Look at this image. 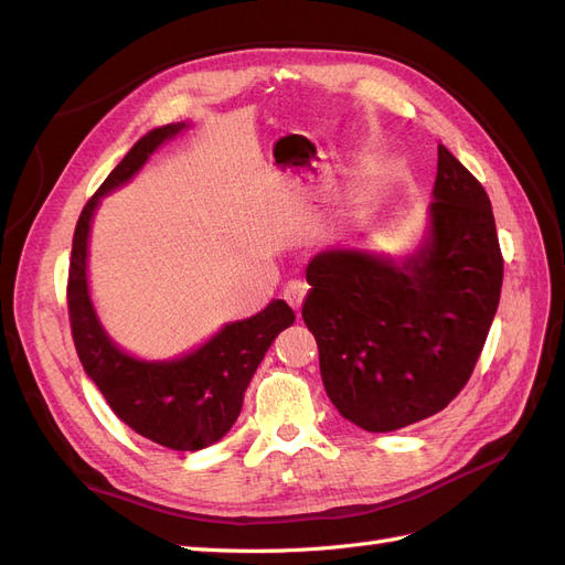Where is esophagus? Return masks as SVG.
Segmentation results:
<instances>
[{
	"label": "esophagus",
	"mask_w": 565,
	"mask_h": 565,
	"mask_svg": "<svg viewBox=\"0 0 565 565\" xmlns=\"http://www.w3.org/2000/svg\"><path fill=\"white\" fill-rule=\"evenodd\" d=\"M306 292H309V285L301 282V280H289V282L285 285V292H282V295H285V299H287L289 303H292L295 309L299 311Z\"/></svg>",
	"instance_id": "esophagus-1"
}]
</instances>
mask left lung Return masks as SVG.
<instances>
[{"mask_svg": "<svg viewBox=\"0 0 565 565\" xmlns=\"http://www.w3.org/2000/svg\"><path fill=\"white\" fill-rule=\"evenodd\" d=\"M434 200L407 254L318 252L303 322L339 415L372 434L440 413L469 382L502 292V252L488 193L438 146Z\"/></svg>", "mask_w": 565, "mask_h": 565, "instance_id": "left-lung-1", "label": "left lung"}]
</instances>
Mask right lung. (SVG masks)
Masks as SVG:
<instances>
[{
	"label": "right lung",
	"mask_w": 565,
	"mask_h": 565,
	"mask_svg": "<svg viewBox=\"0 0 565 565\" xmlns=\"http://www.w3.org/2000/svg\"><path fill=\"white\" fill-rule=\"evenodd\" d=\"M188 127L174 122L141 136L82 210L67 276V311L79 363L113 413L158 446L195 452L231 431L249 380L273 339L295 322V311L287 301L273 299L264 311L226 322L204 344L167 361H146L125 351L100 322L89 289V237L100 200L129 183L152 152Z\"/></svg>",
	"instance_id": "1"
}]
</instances>
